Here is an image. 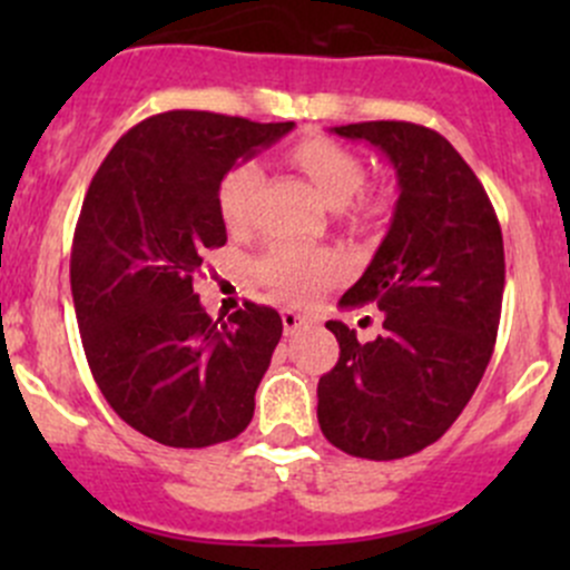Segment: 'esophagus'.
Instances as JSON below:
<instances>
[{"mask_svg":"<svg viewBox=\"0 0 570 570\" xmlns=\"http://www.w3.org/2000/svg\"><path fill=\"white\" fill-rule=\"evenodd\" d=\"M281 320H284V333L286 336H292V333H297L303 327V320L301 314L297 312H292V308H284V312H281Z\"/></svg>","mask_w":570,"mask_h":570,"instance_id":"34e87169","label":"esophagus"}]
</instances>
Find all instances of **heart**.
<instances>
[{"instance_id": "obj_1", "label": "heart", "mask_w": 570, "mask_h": 570, "mask_svg": "<svg viewBox=\"0 0 570 570\" xmlns=\"http://www.w3.org/2000/svg\"><path fill=\"white\" fill-rule=\"evenodd\" d=\"M292 163L312 181L317 195L331 209H342L353 226H372L383 215V200L377 195H364V163L350 148L327 140V137H308L292 148ZM256 163H239L223 176L217 187V212L223 226L232 234L248 232L253 193L258 187ZM344 264L336 253L320 248H295L278 245L258 262V275L275 295L292 303H306L342 275Z\"/></svg>"}]
</instances>
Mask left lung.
I'll return each mask as SVG.
<instances>
[{"instance_id": "left-lung-1", "label": "left lung", "mask_w": 570, "mask_h": 570, "mask_svg": "<svg viewBox=\"0 0 570 570\" xmlns=\"http://www.w3.org/2000/svg\"><path fill=\"white\" fill-rule=\"evenodd\" d=\"M392 163L400 198L370 267L338 306L377 303L383 336L325 327L338 361L317 386L322 435L342 452L396 461L452 428L497 344L504 245L480 178L446 137L407 120L333 126Z\"/></svg>"}]
</instances>
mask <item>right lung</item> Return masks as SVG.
Instances as JSON below:
<instances>
[{
	"instance_id": "right-lung-1",
	"label": "right lung",
	"mask_w": 570,
	"mask_h": 570,
	"mask_svg": "<svg viewBox=\"0 0 570 570\" xmlns=\"http://www.w3.org/2000/svg\"><path fill=\"white\" fill-rule=\"evenodd\" d=\"M292 126L198 109L151 115L115 142L85 195L71 248L85 355L109 407L159 444L200 450L250 424L284 325L250 301L212 320L193 278L226 245L223 176Z\"/></svg>"
}]
</instances>
